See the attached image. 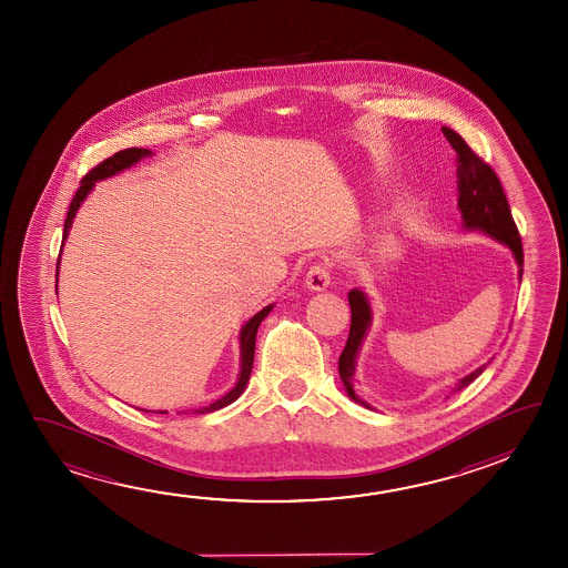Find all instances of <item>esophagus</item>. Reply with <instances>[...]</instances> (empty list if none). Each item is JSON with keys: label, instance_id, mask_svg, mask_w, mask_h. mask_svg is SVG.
Wrapping results in <instances>:
<instances>
[{"label": "esophagus", "instance_id": "obj_1", "mask_svg": "<svg viewBox=\"0 0 568 568\" xmlns=\"http://www.w3.org/2000/svg\"><path fill=\"white\" fill-rule=\"evenodd\" d=\"M331 275H333L331 263H328V261H318V263H315V265L307 271L305 285H307L308 288H313V291H323V288L331 285Z\"/></svg>", "mask_w": 568, "mask_h": 568}]
</instances>
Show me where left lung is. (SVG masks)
<instances>
[{
	"instance_id": "obj_1",
	"label": "left lung",
	"mask_w": 568,
	"mask_h": 568,
	"mask_svg": "<svg viewBox=\"0 0 568 568\" xmlns=\"http://www.w3.org/2000/svg\"><path fill=\"white\" fill-rule=\"evenodd\" d=\"M442 132H444V136L457 154V192H459L457 205H459V212L464 217L465 230H479V232L487 233L493 240L507 245L515 255V261L519 265V277H521V235H519V230L513 222L511 207L507 202V195L503 192L499 178L485 160L479 159L474 150L467 146V142L456 131L442 126ZM348 305H351L353 321H351L348 341L344 344L343 354L338 358V374L343 378L346 394L354 402L371 408L366 402L356 396L353 376L356 356H358V351L363 346L364 336L371 328L373 308H371V301L366 297V293L361 288H353L348 293ZM484 368L485 366H481L475 373L467 374L465 378L457 382L454 392H459L467 384H471L479 374L484 373Z\"/></svg>"
}]
</instances>
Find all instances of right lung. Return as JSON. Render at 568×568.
<instances>
[{
  "label": "right lung",
  "instance_id": "right-lung-1",
  "mask_svg": "<svg viewBox=\"0 0 568 568\" xmlns=\"http://www.w3.org/2000/svg\"><path fill=\"white\" fill-rule=\"evenodd\" d=\"M152 152L146 149H126L121 150V152H116V154H112L111 159L104 160L101 162L99 166H94L87 176L81 180V186L77 190L75 197H73V202L69 205V212H67L65 220V230H63V242L67 240V235H69V230H71V225H73V217H75L77 210L81 207L83 204L84 197L87 194L91 192L94 187V182H99V180H104V178L114 176V174H119L122 170H126V168L134 166L139 160L146 159L150 156ZM59 260H61V253H59ZM57 273H59V261H57ZM271 308L273 305H267L265 308H261L257 315H253L245 325H243L242 333H240V351H242V364H240V376H237V382H235V386H233L232 390L224 394L222 398H217V400L212 402L210 406H204V408H197L192 412V414H210V412H215V409L224 408V406H230L232 402L237 400L240 396H242V392L245 390V384L250 381V374H252L253 368V356H255V336H257V328H260L261 321L265 318V316L270 315ZM146 412V409H144ZM162 414H166V412H162Z\"/></svg>",
  "mask_w": 568,
  "mask_h": 568
}]
</instances>
